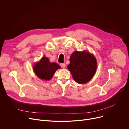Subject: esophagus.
<instances>
[{"label":"esophagus","mask_w":129,"mask_h":129,"mask_svg":"<svg viewBox=\"0 0 129 129\" xmlns=\"http://www.w3.org/2000/svg\"><path fill=\"white\" fill-rule=\"evenodd\" d=\"M60 65H61V66L62 68H65V64L64 63L61 64H60Z\"/></svg>","instance_id":"34e87169"}]
</instances>
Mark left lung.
<instances>
[{"label": "left lung", "mask_w": 129, "mask_h": 129, "mask_svg": "<svg viewBox=\"0 0 129 129\" xmlns=\"http://www.w3.org/2000/svg\"><path fill=\"white\" fill-rule=\"evenodd\" d=\"M70 61L67 68L78 83H87L95 75L97 69L96 59L88 51H75L72 54Z\"/></svg>", "instance_id": "8db88e82"}]
</instances>
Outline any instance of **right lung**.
<instances>
[{
  "label": "right lung",
  "instance_id": "1",
  "mask_svg": "<svg viewBox=\"0 0 129 129\" xmlns=\"http://www.w3.org/2000/svg\"><path fill=\"white\" fill-rule=\"evenodd\" d=\"M60 68L58 64L50 62L49 58L44 56L34 65L33 71L41 80L48 81L52 78L56 71Z\"/></svg>",
  "mask_w": 129,
  "mask_h": 129
}]
</instances>
